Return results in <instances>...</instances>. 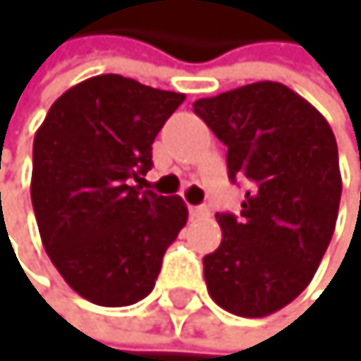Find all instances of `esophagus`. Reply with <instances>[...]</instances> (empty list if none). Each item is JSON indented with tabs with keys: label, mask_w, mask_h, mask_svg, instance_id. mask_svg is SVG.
<instances>
[{
	"label": "esophagus",
	"mask_w": 361,
	"mask_h": 361,
	"mask_svg": "<svg viewBox=\"0 0 361 361\" xmlns=\"http://www.w3.org/2000/svg\"><path fill=\"white\" fill-rule=\"evenodd\" d=\"M190 216L192 219H205V216H210V210H207V205H192Z\"/></svg>",
	"instance_id": "1"
}]
</instances>
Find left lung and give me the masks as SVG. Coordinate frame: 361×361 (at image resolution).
I'll return each instance as SVG.
<instances>
[{"instance_id": "8db88e82", "label": "left lung", "mask_w": 361, "mask_h": 361, "mask_svg": "<svg viewBox=\"0 0 361 361\" xmlns=\"http://www.w3.org/2000/svg\"><path fill=\"white\" fill-rule=\"evenodd\" d=\"M227 147L229 179L247 177L240 216L216 214L221 247L203 257L223 310L269 316L312 281L336 229L342 177L327 118L279 82H255L192 104Z\"/></svg>"}]
</instances>
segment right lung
Segmentation results:
<instances>
[{
    "label": "right lung",
    "mask_w": 361,
    "mask_h": 361,
    "mask_svg": "<svg viewBox=\"0 0 361 361\" xmlns=\"http://www.w3.org/2000/svg\"><path fill=\"white\" fill-rule=\"evenodd\" d=\"M182 92L106 73L62 92L34 136L32 205L62 279L94 305L123 307L156 286L188 221L182 197L130 186Z\"/></svg>",
    "instance_id": "obj_1"
}]
</instances>
